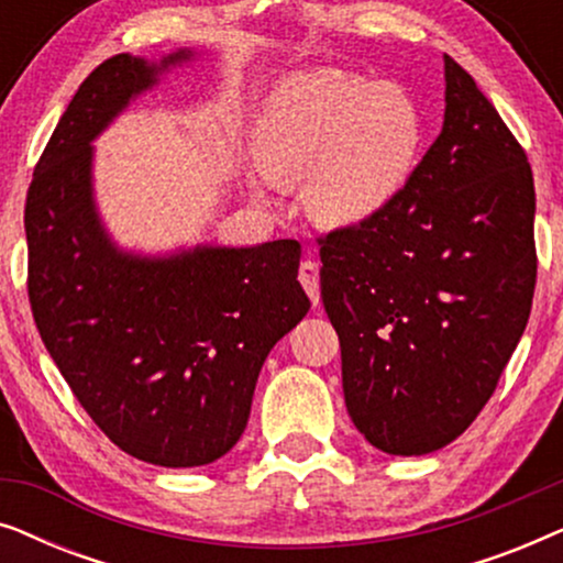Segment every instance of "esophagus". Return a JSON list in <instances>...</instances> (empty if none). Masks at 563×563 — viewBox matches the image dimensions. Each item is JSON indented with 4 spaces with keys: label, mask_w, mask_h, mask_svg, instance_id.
Listing matches in <instances>:
<instances>
[{
    "label": "esophagus",
    "mask_w": 563,
    "mask_h": 563,
    "mask_svg": "<svg viewBox=\"0 0 563 563\" xmlns=\"http://www.w3.org/2000/svg\"><path fill=\"white\" fill-rule=\"evenodd\" d=\"M299 282H302V287L307 295H310L312 305L320 302V266L314 264V261H302L299 264Z\"/></svg>",
    "instance_id": "1"
}]
</instances>
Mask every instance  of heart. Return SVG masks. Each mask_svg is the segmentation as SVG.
I'll return each instance as SVG.
<instances>
[{"label": "heart", "mask_w": 563, "mask_h": 563, "mask_svg": "<svg viewBox=\"0 0 563 563\" xmlns=\"http://www.w3.org/2000/svg\"><path fill=\"white\" fill-rule=\"evenodd\" d=\"M422 135V114L402 89L320 68L274 91L253 153L268 181L305 179V205L320 222L353 228L405 195Z\"/></svg>", "instance_id": "b5f03b06"}]
</instances>
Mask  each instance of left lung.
<instances>
[{
  "instance_id": "8db88e82",
  "label": "left lung",
  "mask_w": 563,
  "mask_h": 563,
  "mask_svg": "<svg viewBox=\"0 0 563 563\" xmlns=\"http://www.w3.org/2000/svg\"><path fill=\"white\" fill-rule=\"evenodd\" d=\"M443 130L382 218L320 238V297L353 426L391 456L464 433L528 325L536 189L526 151L451 56Z\"/></svg>"
}]
</instances>
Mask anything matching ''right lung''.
Listing matches in <instances>:
<instances>
[{
  "mask_svg": "<svg viewBox=\"0 0 563 563\" xmlns=\"http://www.w3.org/2000/svg\"><path fill=\"white\" fill-rule=\"evenodd\" d=\"M195 51L107 58L68 102L25 202L35 325L89 418L130 456L205 466L249 426L268 351L310 310L297 241L125 251L95 202V143Z\"/></svg>",
  "mask_w": 563,
  "mask_h": 563,
  "instance_id": "add662e5",
  "label": "right lung"
}]
</instances>
